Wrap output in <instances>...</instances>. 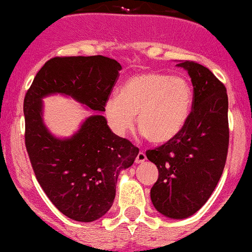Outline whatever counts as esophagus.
Returning <instances> with one entry per match:
<instances>
[{"instance_id":"esophagus-1","label":"esophagus","mask_w":252,"mask_h":252,"mask_svg":"<svg viewBox=\"0 0 252 252\" xmlns=\"http://www.w3.org/2000/svg\"><path fill=\"white\" fill-rule=\"evenodd\" d=\"M146 161V155H145V152H142V151H140L138 154V156H136V158H135V163H144V162Z\"/></svg>"}]
</instances>
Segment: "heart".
I'll return each mask as SVG.
<instances>
[{
    "instance_id": "heart-1",
    "label": "heart",
    "mask_w": 252,
    "mask_h": 252,
    "mask_svg": "<svg viewBox=\"0 0 252 252\" xmlns=\"http://www.w3.org/2000/svg\"><path fill=\"white\" fill-rule=\"evenodd\" d=\"M194 95L189 81L178 75L144 72L133 75L105 103L112 130L123 136L136 123L154 144L177 138L189 122Z\"/></svg>"
}]
</instances>
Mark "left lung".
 <instances>
[{
	"label": "left lung",
	"instance_id": "left-lung-1",
	"mask_svg": "<svg viewBox=\"0 0 252 252\" xmlns=\"http://www.w3.org/2000/svg\"><path fill=\"white\" fill-rule=\"evenodd\" d=\"M177 65L191 79V116L177 138L149 150L146 157L158 169L150 192L155 208L167 218L184 220L206 204L224 169L229 144L228 95L208 68L190 61Z\"/></svg>",
	"mask_w": 252,
	"mask_h": 252
}]
</instances>
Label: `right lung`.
<instances>
[{
	"mask_svg": "<svg viewBox=\"0 0 252 252\" xmlns=\"http://www.w3.org/2000/svg\"><path fill=\"white\" fill-rule=\"evenodd\" d=\"M121 69L105 56L55 57L37 72L25 95V146L37 182L51 202L77 222H94L108 212L119 173L139 154L101 114ZM57 93L94 112L69 138L53 136L43 122L42 100Z\"/></svg>",
	"mask_w": 252,
	"mask_h": 252,
	"instance_id": "obj_1",
	"label": "right lung"
}]
</instances>
